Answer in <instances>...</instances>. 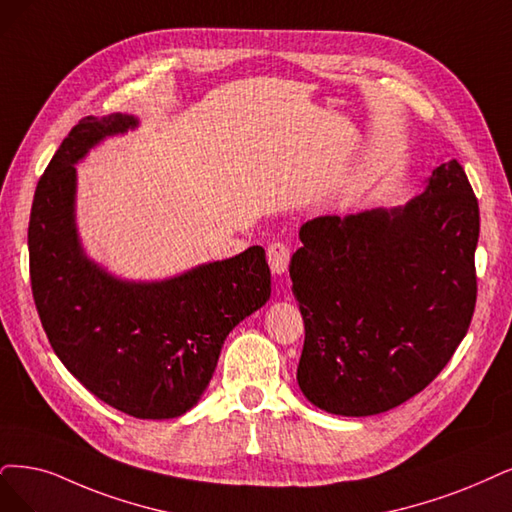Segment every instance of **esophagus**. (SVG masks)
I'll return each mask as SVG.
<instances>
[{
    "mask_svg": "<svg viewBox=\"0 0 512 512\" xmlns=\"http://www.w3.org/2000/svg\"><path fill=\"white\" fill-rule=\"evenodd\" d=\"M289 261H291V251L287 244L282 242H272L268 246V263L274 274H285L289 270Z\"/></svg>",
    "mask_w": 512,
    "mask_h": 512,
    "instance_id": "1",
    "label": "esophagus"
}]
</instances>
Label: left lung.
<instances>
[{
    "mask_svg": "<svg viewBox=\"0 0 512 512\" xmlns=\"http://www.w3.org/2000/svg\"><path fill=\"white\" fill-rule=\"evenodd\" d=\"M289 274L306 325L297 384L318 409L384 413L422 392L477 301L479 202L458 160L396 208L316 217Z\"/></svg>",
    "mask_w": 512,
    "mask_h": 512,
    "instance_id": "obj_1",
    "label": "left lung"
}]
</instances>
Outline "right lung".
<instances>
[{"label":"right lung","instance_id":"right-lung-1","mask_svg":"<svg viewBox=\"0 0 512 512\" xmlns=\"http://www.w3.org/2000/svg\"><path fill=\"white\" fill-rule=\"evenodd\" d=\"M137 126L135 116L111 113L71 128L35 189L29 272L48 342L75 380L132 418L170 420L200 401L225 337L266 306L272 280L261 246L151 282L122 280L86 255L75 164Z\"/></svg>","mask_w":512,"mask_h":512}]
</instances>
